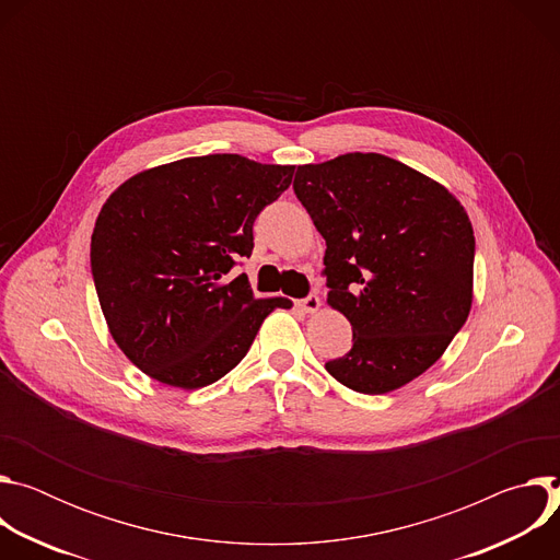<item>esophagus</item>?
Masks as SVG:
<instances>
[{
  "label": "esophagus",
  "mask_w": 560,
  "mask_h": 560,
  "mask_svg": "<svg viewBox=\"0 0 560 560\" xmlns=\"http://www.w3.org/2000/svg\"><path fill=\"white\" fill-rule=\"evenodd\" d=\"M294 305H296L299 310H303V312L312 314V312H316L318 307H322V299H318L316 294H307L305 299H299V301H294Z\"/></svg>",
  "instance_id": "esophagus-1"
}]
</instances>
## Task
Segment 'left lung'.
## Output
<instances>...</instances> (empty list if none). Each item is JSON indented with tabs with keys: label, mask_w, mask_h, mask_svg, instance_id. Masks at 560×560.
Returning a JSON list of instances; mask_svg holds the SVG:
<instances>
[{
	"label": "left lung",
	"mask_w": 560,
	"mask_h": 560,
	"mask_svg": "<svg viewBox=\"0 0 560 560\" xmlns=\"http://www.w3.org/2000/svg\"><path fill=\"white\" fill-rule=\"evenodd\" d=\"M292 188L326 238L328 303L352 324L350 352L326 370L361 394L410 383L471 307L474 230L463 206L376 152L299 166Z\"/></svg>",
	"instance_id": "8db88e82"
}]
</instances>
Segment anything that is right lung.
I'll list each match as a JSON object with an SVG mask.
<instances>
[{
	"label": "right lung",
	"mask_w": 560,
	"mask_h": 560,
	"mask_svg": "<svg viewBox=\"0 0 560 560\" xmlns=\"http://www.w3.org/2000/svg\"><path fill=\"white\" fill-rule=\"evenodd\" d=\"M294 166L206 154L150 168L104 203L91 272L110 335L159 383L195 389L250 350L264 318L288 299H255L246 275L259 212L288 190Z\"/></svg>",
	"instance_id": "obj_1"
}]
</instances>
